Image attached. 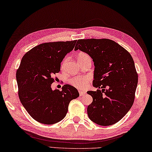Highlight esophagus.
<instances>
[{
  "label": "esophagus",
  "mask_w": 152,
  "mask_h": 152,
  "mask_svg": "<svg viewBox=\"0 0 152 152\" xmlns=\"http://www.w3.org/2000/svg\"><path fill=\"white\" fill-rule=\"evenodd\" d=\"M85 94H86V92L79 91V94H80V96H83V95H85Z\"/></svg>",
  "instance_id": "obj_1"
}]
</instances>
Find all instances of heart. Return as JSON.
Here are the masks:
<instances>
[{
    "instance_id": "b5f03b06",
    "label": "heart",
    "mask_w": 152,
    "mask_h": 152,
    "mask_svg": "<svg viewBox=\"0 0 152 152\" xmlns=\"http://www.w3.org/2000/svg\"><path fill=\"white\" fill-rule=\"evenodd\" d=\"M90 58L87 54L85 52H79L77 54V61L83 60L85 58ZM91 81V77L87 75H82V76H75L69 80V83L75 88L83 90L87 87L89 82Z\"/></svg>"
}]
</instances>
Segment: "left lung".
<instances>
[{
  "label": "left lung",
  "mask_w": 152,
  "mask_h": 152,
  "mask_svg": "<svg viewBox=\"0 0 152 152\" xmlns=\"http://www.w3.org/2000/svg\"><path fill=\"white\" fill-rule=\"evenodd\" d=\"M88 54L94 65V87L88 91L92 102L87 107L89 119L101 126L113 125L131 109L134 100L138 74L127 50L112 40L79 39L75 50Z\"/></svg>",
  "instance_id": "obj_1"
}]
</instances>
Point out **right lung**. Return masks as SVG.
<instances>
[{"label": "right lung", "instance_id": "1", "mask_svg": "<svg viewBox=\"0 0 152 152\" xmlns=\"http://www.w3.org/2000/svg\"><path fill=\"white\" fill-rule=\"evenodd\" d=\"M77 41L42 43L23 56L16 72L18 95L25 109L37 121L52 125L62 120L77 88L64 85L52 90V77L60 71L61 62L75 47Z\"/></svg>", "mask_w": 152, "mask_h": 152}]
</instances>
